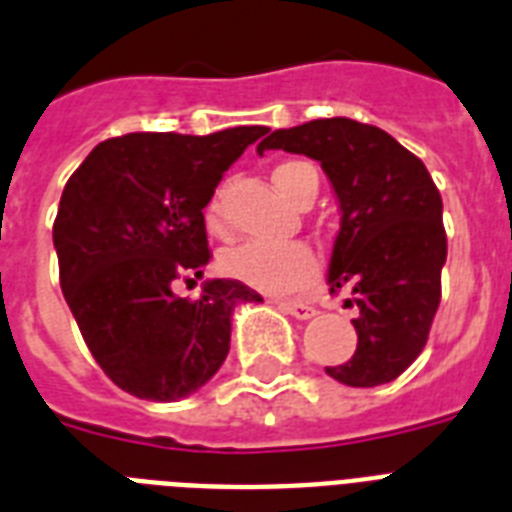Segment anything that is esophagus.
<instances>
[{
    "mask_svg": "<svg viewBox=\"0 0 512 512\" xmlns=\"http://www.w3.org/2000/svg\"><path fill=\"white\" fill-rule=\"evenodd\" d=\"M278 307H281L284 313L292 315V318H297V321H307V318H313L315 315L313 305H307V302H297V299H284V302H278Z\"/></svg>",
    "mask_w": 512,
    "mask_h": 512,
    "instance_id": "obj_1",
    "label": "esophagus"
}]
</instances>
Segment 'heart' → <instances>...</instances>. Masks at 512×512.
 Segmentation results:
<instances>
[{
	"label": "heart",
	"instance_id": "heart-1",
	"mask_svg": "<svg viewBox=\"0 0 512 512\" xmlns=\"http://www.w3.org/2000/svg\"><path fill=\"white\" fill-rule=\"evenodd\" d=\"M273 184L289 202L299 205L305 194H318V173L310 162L286 160L273 170ZM205 226L210 234L226 236V199L215 191L205 207ZM220 270L234 281L265 294H286L305 289L315 278V255L307 244H260L244 242L220 255Z\"/></svg>",
	"mask_w": 512,
	"mask_h": 512
}]
</instances>
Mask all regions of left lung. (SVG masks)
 Instances as JSON below:
<instances>
[{
    "label": "left lung",
    "instance_id": "1",
    "mask_svg": "<svg viewBox=\"0 0 512 512\" xmlns=\"http://www.w3.org/2000/svg\"><path fill=\"white\" fill-rule=\"evenodd\" d=\"M284 149L321 162L339 199L328 286L347 289L357 350L326 373L347 386L389 384L421 355L442 299L447 234L429 170L400 141L368 123L321 118L278 128L257 155Z\"/></svg>",
    "mask_w": 512,
    "mask_h": 512
}]
</instances>
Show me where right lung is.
I'll return each instance as SVG.
<instances>
[{"instance_id": "add662e5", "label": "right lung", "mask_w": 512, "mask_h": 512, "mask_svg": "<svg viewBox=\"0 0 512 512\" xmlns=\"http://www.w3.org/2000/svg\"><path fill=\"white\" fill-rule=\"evenodd\" d=\"M265 126L210 136L126 134L91 149L62 189L52 239L60 286L99 368L139 400L189 397L218 373L239 302L263 297L213 278L178 297V278L210 263L205 210L220 178Z\"/></svg>"}]
</instances>
